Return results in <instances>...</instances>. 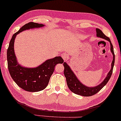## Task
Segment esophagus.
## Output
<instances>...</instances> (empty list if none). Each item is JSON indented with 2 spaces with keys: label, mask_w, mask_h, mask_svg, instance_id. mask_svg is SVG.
<instances>
[{
  "label": "esophagus",
  "mask_w": 121,
  "mask_h": 121,
  "mask_svg": "<svg viewBox=\"0 0 121 121\" xmlns=\"http://www.w3.org/2000/svg\"><path fill=\"white\" fill-rule=\"evenodd\" d=\"M61 57L64 61H66V60H67V59H68L67 55H66L65 53H62L61 55Z\"/></svg>",
  "instance_id": "obj_1"
}]
</instances>
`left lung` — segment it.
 Instances as JSON below:
<instances>
[{
    "label": "left lung",
    "instance_id": "obj_1",
    "mask_svg": "<svg viewBox=\"0 0 121 121\" xmlns=\"http://www.w3.org/2000/svg\"><path fill=\"white\" fill-rule=\"evenodd\" d=\"M97 32V37H100V38L107 40L110 43V51L113 54V61H112V65H111V69L110 71L108 72L106 77L103 80V81L100 84L93 87H89L85 85L81 82V81L78 80L77 76L74 74V73L72 71L70 66L68 65L66 62H64V73L65 77H66V83H67L69 89L72 92L76 94L82 95L84 97H89L98 93L101 89H102L105 85L108 83L109 80L112 76V73H113V69L115 61V55L114 53L113 47L111 43L110 40L108 37L105 35V34L102 32L99 29H96Z\"/></svg>",
    "mask_w": 121,
    "mask_h": 121
}]
</instances>
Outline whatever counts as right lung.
I'll return each mask as SVG.
<instances>
[{"instance_id":"right-lung-1","label":"right lung","mask_w":121,"mask_h":121,"mask_svg":"<svg viewBox=\"0 0 121 121\" xmlns=\"http://www.w3.org/2000/svg\"><path fill=\"white\" fill-rule=\"evenodd\" d=\"M44 26L42 24L34 22L25 24L12 36L7 49V57L9 74L19 87L27 91L36 92L44 89L49 83L56 65L64 62L61 57L57 56L47 60L35 68L24 67L18 63L14 51L15 39L17 35L24 30Z\"/></svg>"}]
</instances>
